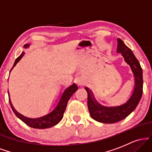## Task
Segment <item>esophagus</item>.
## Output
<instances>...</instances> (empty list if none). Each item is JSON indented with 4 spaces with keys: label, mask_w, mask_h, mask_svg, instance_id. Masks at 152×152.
<instances>
[{
    "label": "esophagus",
    "mask_w": 152,
    "mask_h": 152,
    "mask_svg": "<svg viewBox=\"0 0 152 152\" xmlns=\"http://www.w3.org/2000/svg\"><path fill=\"white\" fill-rule=\"evenodd\" d=\"M85 83V80L82 78H78L77 80V84L78 86H83V84Z\"/></svg>",
    "instance_id": "obj_1"
}]
</instances>
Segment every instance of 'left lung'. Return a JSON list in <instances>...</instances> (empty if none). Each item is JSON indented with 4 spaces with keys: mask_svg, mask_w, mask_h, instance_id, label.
<instances>
[{
    "mask_svg": "<svg viewBox=\"0 0 152 152\" xmlns=\"http://www.w3.org/2000/svg\"><path fill=\"white\" fill-rule=\"evenodd\" d=\"M116 52L121 53L125 62L130 66L134 78V88L132 95L126 103L120 106H105L100 104L96 100L93 92L88 87H85L88 93V108L92 118L96 121L105 124L118 122L128 116L136 109L143 93L142 69L139 61L133 52L128 48L123 41L117 38Z\"/></svg>",
    "mask_w": 152,
    "mask_h": 152,
    "instance_id": "left-lung-1",
    "label": "left lung"
}]
</instances>
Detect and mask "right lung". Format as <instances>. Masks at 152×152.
Here are the masks:
<instances>
[{
    "mask_svg": "<svg viewBox=\"0 0 152 152\" xmlns=\"http://www.w3.org/2000/svg\"><path fill=\"white\" fill-rule=\"evenodd\" d=\"M29 46H30V44L27 43V44L24 45L23 47L24 48H28ZM24 54H25V53H24V52H22V53L19 56L18 58L15 59V61L14 63V64H13V68H12L10 71H11L12 69L15 67V65L18 64L19 61L23 58ZM77 89L78 86H76V83H73V84L71 85L70 86L66 88V89L64 90V93L62 94L61 98L59 99L58 104H57L55 109H54L51 112H50L49 114L44 115V116H41V117L38 118H28L23 116V115L20 114V113H18V111L14 109V107H13V104H12L11 102H10L9 93H8V96H9V102L10 106H11L13 112H14V114L16 115L17 117L20 118L21 121H23L26 124L28 125V126L34 129H43L50 128V127L55 126V125H56L57 124H58L59 122L61 121L63 116H64V111H65L66 110V106H67L68 102H69V99L71 98V96L74 94V92Z\"/></svg>",
    "mask_w": 152,
    "mask_h": 152,
    "instance_id": "right-lung-1",
    "label": "right lung"
}]
</instances>
